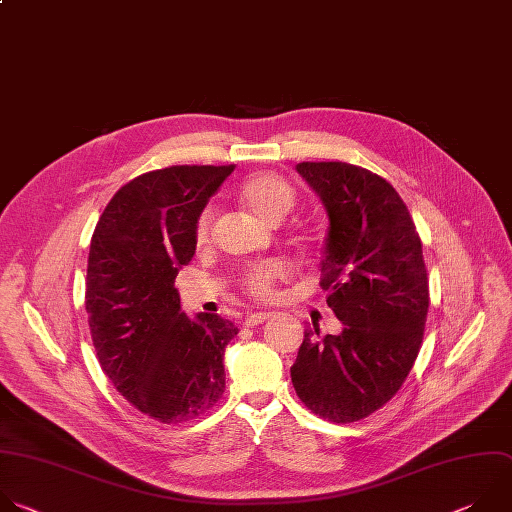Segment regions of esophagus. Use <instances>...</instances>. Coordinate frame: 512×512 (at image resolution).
<instances>
[{
	"label": "esophagus",
	"mask_w": 512,
	"mask_h": 512,
	"mask_svg": "<svg viewBox=\"0 0 512 512\" xmlns=\"http://www.w3.org/2000/svg\"><path fill=\"white\" fill-rule=\"evenodd\" d=\"M272 315L270 313H250L248 317H246V321H244V325L246 327H256V325H262L264 321H268Z\"/></svg>",
	"instance_id": "obj_1"
}]
</instances>
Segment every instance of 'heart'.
<instances>
[{
  "instance_id": "1",
  "label": "heart",
  "mask_w": 512,
  "mask_h": 512,
  "mask_svg": "<svg viewBox=\"0 0 512 512\" xmlns=\"http://www.w3.org/2000/svg\"><path fill=\"white\" fill-rule=\"evenodd\" d=\"M238 199L256 218L266 224L282 222L296 203L294 187L274 171H258L242 181L238 187ZM212 212H201L195 222V244L206 246L210 242ZM286 276V266L282 262H262L246 270L244 286L252 296L270 298L278 280Z\"/></svg>"
}]
</instances>
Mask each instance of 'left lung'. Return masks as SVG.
Returning a JSON list of instances; mask_svg holds the SVG:
<instances>
[{
  "label": "left lung",
  "mask_w": 512,
  "mask_h": 512,
  "mask_svg": "<svg viewBox=\"0 0 512 512\" xmlns=\"http://www.w3.org/2000/svg\"><path fill=\"white\" fill-rule=\"evenodd\" d=\"M296 171L329 216L321 286L343 331L306 329L290 377L313 414L351 424L397 393L420 353L430 306L422 240L383 177L343 161H304Z\"/></svg>",
  "instance_id": "1"
}]
</instances>
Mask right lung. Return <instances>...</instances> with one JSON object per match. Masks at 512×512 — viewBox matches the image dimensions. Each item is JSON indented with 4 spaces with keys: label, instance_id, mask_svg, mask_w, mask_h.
Masks as SVG:
<instances>
[{
    "label": "right lung",
    "instance_id": "1",
    "mask_svg": "<svg viewBox=\"0 0 512 512\" xmlns=\"http://www.w3.org/2000/svg\"><path fill=\"white\" fill-rule=\"evenodd\" d=\"M236 165H173L123 185L90 240L86 313L102 371L139 412L189 422L226 389L238 335L220 315L181 313L175 276L195 254V222Z\"/></svg>",
    "mask_w": 512,
    "mask_h": 512
}]
</instances>
